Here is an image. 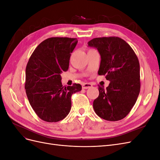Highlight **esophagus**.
Listing matches in <instances>:
<instances>
[{
    "instance_id": "1",
    "label": "esophagus",
    "mask_w": 160,
    "mask_h": 160,
    "mask_svg": "<svg viewBox=\"0 0 160 160\" xmlns=\"http://www.w3.org/2000/svg\"><path fill=\"white\" fill-rule=\"evenodd\" d=\"M92 85L90 83H83V85H82V88L84 89H89L90 88H91Z\"/></svg>"
}]
</instances>
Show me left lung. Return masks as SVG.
Here are the masks:
<instances>
[{"label":"left lung","mask_w":160,"mask_h":160,"mask_svg":"<svg viewBox=\"0 0 160 160\" xmlns=\"http://www.w3.org/2000/svg\"><path fill=\"white\" fill-rule=\"evenodd\" d=\"M101 55L98 74L110 83L106 89L99 86V95L93 101L99 117L115 122L126 117L140 91V69L137 55L128 42L118 37L95 38L88 42Z\"/></svg>","instance_id":"8db88e82"}]
</instances>
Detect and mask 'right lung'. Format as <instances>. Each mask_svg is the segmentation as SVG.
<instances>
[{"mask_svg": "<svg viewBox=\"0 0 160 160\" xmlns=\"http://www.w3.org/2000/svg\"><path fill=\"white\" fill-rule=\"evenodd\" d=\"M77 38L51 37L43 41L32 53L26 67L25 88L27 98L38 117L57 122L69 114L71 95L80 91V84L63 87L61 74L69 69L71 53Z\"/></svg>", "mask_w": 160, "mask_h": 160, "instance_id": "right-lung-1", "label": "right lung"}]
</instances>
